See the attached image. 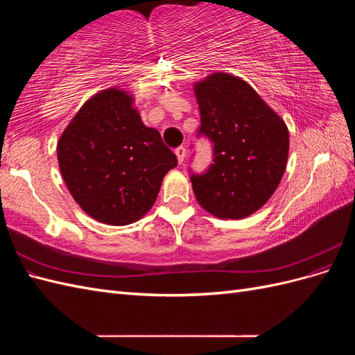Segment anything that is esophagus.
Instances as JSON below:
<instances>
[{
	"mask_svg": "<svg viewBox=\"0 0 355 355\" xmlns=\"http://www.w3.org/2000/svg\"><path fill=\"white\" fill-rule=\"evenodd\" d=\"M175 153H176V157H178L179 163H180V164L184 163V159H185V157H187V149H185V146H178V148L175 149Z\"/></svg>",
	"mask_w": 355,
	"mask_h": 355,
	"instance_id": "1",
	"label": "esophagus"
}]
</instances>
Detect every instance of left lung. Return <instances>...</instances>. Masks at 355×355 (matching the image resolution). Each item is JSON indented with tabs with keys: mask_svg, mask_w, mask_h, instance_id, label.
I'll list each match as a JSON object with an SVG mask.
<instances>
[{
	"mask_svg": "<svg viewBox=\"0 0 355 355\" xmlns=\"http://www.w3.org/2000/svg\"><path fill=\"white\" fill-rule=\"evenodd\" d=\"M201 124L213 159L192 173L200 206L222 219H241L271 198L284 175L288 130L245 81L216 72L196 84ZM191 170V168H189Z\"/></svg>",
	"mask_w": 355,
	"mask_h": 355,
	"instance_id": "1",
	"label": "left lung"
}]
</instances>
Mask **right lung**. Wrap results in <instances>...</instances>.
Listing matches in <instances>:
<instances>
[{
  "label": "right lung",
  "mask_w": 355,
  "mask_h": 355,
  "mask_svg": "<svg viewBox=\"0 0 355 355\" xmlns=\"http://www.w3.org/2000/svg\"><path fill=\"white\" fill-rule=\"evenodd\" d=\"M63 180L96 220L128 225L153 207L178 158L155 128L144 125L132 96L108 89L83 105L58 144Z\"/></svg>",
  "instance_id": "obj_1"
}]
</instances>
